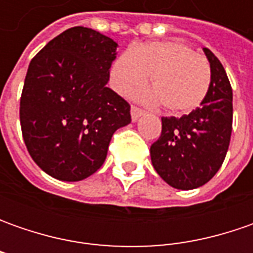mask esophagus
<instances>
[{
    "label": "esophagus",
    "mask_w": 253,
    "mask_h": 253,
    "mask_svg": "<svg viewBox=\"0 0 253 253\" xmlns=\"http://www.w3.org/2000/svg\"><path fill=\"white\" fill-rule=\"evenodd\" d=\"M143 114H145V111H143L142 108H139V107H136V105H132L131 107L132 121H138V118H139L141 115H143Z\"/></svg>",
    "instance_id": "obj_1"
}]
</instances>
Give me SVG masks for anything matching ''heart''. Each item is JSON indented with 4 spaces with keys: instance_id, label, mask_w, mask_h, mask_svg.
I'll return each mask as SVG.
<instances>
[{
    "instance_id": "b5f03b06",
    "label": "heart",
    "mask_w": 253,
    "mask_h": 253,
    "mask_svg": "<svg viewBox=\"0 0 253 253\" xmlns=\"http://www.w3.org/2000/svg\"><path fill=\"white\" fill-rule=\"evenodd\" d=\"M151 76L152 97L171 114H187L200 107L211 87L207 57L180 41L132 46L111 67V82L120 94L141 87Z\"/></svg>"
}]
</instances>
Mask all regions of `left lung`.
Wrapping results in <instances>:
<instances>
[{
    "label": "left lung",
    "instance_id": "1",
    "mask_svg": "<svg viewBox=\"0 0 253 253\" xmlns=\"http://www.w3.org/2000/svg\"><path fill=\"white\" fill-rule=\"evenodd\" d=\"M212 80L203 104L189 115L163 117L152 165L171 187L197 189L214 177L225 159L232 132V88L218 57L204 47Z\"/></svg>",
    "mask_w": 253,
    "mask_h": 253
}]
</instances>
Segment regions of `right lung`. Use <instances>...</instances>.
<instances>
[{"instance_id": "1", "label": "right lung", "mask_w": 253, "mask_h": 253, "mask_svg": "<svg viewBox=\"0 0 253 253\" xmlns=\"http://www.w3.org/2000/svg\"><path fill=\"white\" fill-rule=\"evenodd\" d=\"M117 42L90 28L57 35L31 60L19 104L26 149L49 176L83 180L102 166L131 105L107 87Z\"/></svg>"}]
</instances>
